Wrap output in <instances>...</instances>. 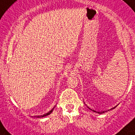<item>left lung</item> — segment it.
I'll return each mask as SVG.
<instances>
[{"label":"left lung","mask_w":135,"mask_h":135,"mask_svg":"<svg viewBox=\"0 0 135 135\" xmlns=\"http://www.w3.org/2000/svg\"><path fill=\"white\" fill-rule=\"evenodd\" d=\"M88 107V108H89L90 110H93V111L95 112L99 113V114H103V113H104V112H107V111H96V110H93V109H91V108H90L89 107ZM114 108H115V107H114V108H111V109H110V110H112V109H114Z\"/></svg>","instance_id":"8db88e82"}]
</instances>
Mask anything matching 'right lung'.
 <instances>
[{"label": "right lung", "instance_id": "add662e5", "mask_svg": "<svg viewBox=\"0 0 135 135\" xmlns=\"http://www.w3.org/2000/svg\"><path fill=\"white\" fill-rule=\"evenodd\" d=\"M54 108H53V109L51 110H50V111L48 113H47V114H44V115H40V116H38V115L37 117H38V118H42V117H44V116H46V115H49V114H51V112H52V111H53V110H54Z\"/></svg>", "mask_w": 135, "mask_h": 135}]
</instances>
